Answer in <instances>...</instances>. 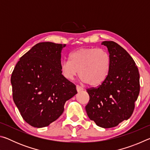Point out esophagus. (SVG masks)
I'll return each instance as SVG.
<instances>
[{
  "label": "esophagus",
  "mask_w": 150,
  "mask_h": 150,
  "mask_svg": "<svg viewBox=\"0 0 150 150\" xmlns=\"http://www.w3.org/2000/svg\"><path fill=\"white\" fill-rule=\"evenodd\" d=\"M76 89H77V91H78V92H79V91H81L83 90V88L81 87V86L79 85H77L76 86Z\"/></svg>",
  "instance_id": "obj_1"
}]
</instances>
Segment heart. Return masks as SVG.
Masks as SVG:
<instances>
[{
  "instance_id": "b5f03b06",
  "label": "heart",
  "mask_w": 150,
  "mask_h": 150,
  "mask_svg": "<svg viewBox=\"0 0 150 150\" xmlns=\"http://www.w3.org/2000/svg\"><path fill=\"white\" fill-rule=\"evenodd\" d=\"M69 60H63L60 64L62 74L67 79H73L79 73L83 82L90 86H98L108 77L111 60L105 50L81 48L70 54Z\"/></svg>"
}]
</instances>
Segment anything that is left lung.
Wrapping results in <instances>:
<instances>
[{
  "instance_id": "obj_1",
  "label": "left lung",
  "mask_w": 150,
  "mask_h": 150,
  "mask_svg": "<svg viewBox=\"0 0 150 150\" xmlns=\"http://www.w3.org/2000/svg\"><path fill=\"white\" fill-rule=\"evenodd\" d=\"M110 56L106 79L96 87L87 88L89 101L85 106L91 120L110 128L132 115L139 93V74L135 62L126 51L112 41H105Z\"/></svg>"
}]
</instances>
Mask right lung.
I'll list each match as a JSON object with an SVG mask.
<instances>
[{
	"label": "right lung",
	"mask_w": 150,
	"mask_h": 150,
	"mask_svg": "<svg viewBox=\"0 0 150 150\" xmlns=\"http://www.w3.org/2000/svg\"><path fill=\"white\" fill-rule=\"evenodd\" d=\"M65 44L42 42L20 57L11 75L12 98L24 120L35 128L47 126L77 94L62 74L61 52Z\"/></svg>",
	"instance_id": "right-lung-1"
}]
</instances>
